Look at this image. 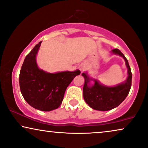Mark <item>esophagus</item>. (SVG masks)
Instances as JSON below:
<instances>
[{"mask_svg": "<svg viewBox=\"0 0 148 148\" xmlns=\"http://www.w3.org/2000/svg\"><path fill=\"white\" fill-rule=\"evenodd\" d=\"M85 66H81V67H80V70L83 71L84 70H85Z\"/></svg>", "mask_w": 148, "mask_h": 148, "instance_id": "obj_1", "label": "esophagus"}]
</instances>
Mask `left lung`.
I'll use <instances>...</instances> for the list:
<instances>
[{
  "label": "left lung",
  "instance_id": "1",
  "mask_svg": "<svg viewBox=\"0 0 148 148\" xmlns=\"http://www.w3.org/2000/svg\"><path fill=\"white\" fill-rule=\"evenodd\" d=\"M111 52L124 59L128 74L125 81L115 86H107L91 78L87 72L82 73L85 78L83 89L84 100L91 108L97 111H106L117 107L126 99L131 88L132 73L128 60L118 49L112 50Z\"/></svg>",
  "mask_w": 148,
  "mask_h": 148
}]
</instances>
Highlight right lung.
<instances>
[{
    "label": "right lung",
    "instance_id": "1",
    "mask_svg": "<svg viewBox=\"0 0 148 148\" xmlns=\"http://www.w3.org/2000/svg\"><path fill=\"white\" fill-rule=\"evenodd\" d=\"M41 44H37L24 59L19 83L22 96L29 105L40 111H50L59 107L67 87L80 71L50 73L40 69L36 57Z\"/></svg>",
    "mask_w": 148,
    "mask_h": 148
}]
</instances>
